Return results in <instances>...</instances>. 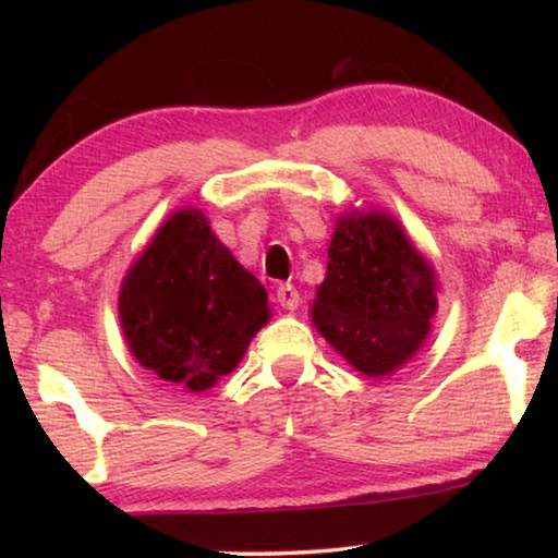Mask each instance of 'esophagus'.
Masks as SVG:
<instances>
[{
    "mask_svg": "<svg viewBox=\"0 0 558 558\" xmlns=\"http://www.w3.org/2000/svg\"><path fill=\"white\" fill-rule=\"evenodd\" d=\"M276 298L280 302V307H286V310H298V305H300V292L295 290V286H290V282H282V286H278Z\"/></svg>",
    "mask_w": 558,
    "mask_h": 558,
    "instance_id": "obj_1",
    "label": "esophagus"
}]
</instances>
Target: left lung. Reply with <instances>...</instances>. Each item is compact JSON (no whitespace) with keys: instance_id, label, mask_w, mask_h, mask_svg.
Returning a JSON list of instances; mask_svg holds the SVG:
<instances>
[{"instance_id":"left-lung-1","label":"left lung","mask_w":558,"mask_h":558,"mask_svg":"<svg viewBox=\"0 0 558 558\" xmlns=\"http://www.w3.org/2000/svg\"><path fill=\"white\" fill-rule=\"evenodd\" d=\"M327 253L313 323L354 369L393 372L421 347L436 315L433 268L379 211L339 221Z\"/></svg>"}]
</instances>
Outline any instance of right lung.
<instances>
[{"mask_svg":"<svg viewBox=\"0 0 558 558\" xmlns=\"http://www.w3.org/2000/svg\"><path fill=\"white\" fill-rule=\"evenodd\" d=\"M120 323L145 369L204 391L233 372L268 323V292L235 263L202 211L184 209L130 268Z\"/></svg>","mask_w":558,"mask_h":558,"instance_id":"obj_1","label":"right lung"}]
</instances>
